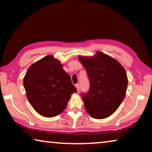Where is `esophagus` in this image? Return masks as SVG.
Masks as SVG:
<instances>
[{
    "label": "esophagus",
    "instance_id": "1",
    "mask_svg": "<svg viewBox=\"0 0 152 152\" xmlns=\"http://www.w3.org/2000/svg\"><path fill=\"white\" fill-rule=\"evenodd\" d=\"M75 86H76V89H77V91H79V90H80V85H78V84H76V85H75Z\"/></svg>",
    "mask_w": 152,
    "mask_h": 152
}]
</instances>
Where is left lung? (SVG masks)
<instances>
[{
  "instance_id": "1",
  "label": "left lung",
  "mask_w": 152,
  "mask_h": 152,
  "mask_svg": "<svg viewBox=\"0 0 152 152\" xmlns=\"http://www.w3.org/2000/svg\"><path fill=\"white\" fill-rule=\"evenodd\" d=\"M90 80V88L82 94L86 112L95 119L114 114L126 95L128 78L117 60L98 51L93 57L79 56Z\"/></svg>"
}]
</instances>
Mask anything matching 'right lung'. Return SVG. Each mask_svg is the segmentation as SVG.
Masks as SVG:
<instances>
[{"label": "right lung", "mask_w": 152, "mask_h": 152, "mask_svg": "<svg viewBox=\"0 0 152 152\" xmlns=\"http://www.w3.org/2000/svg\"><path fill=\"white\" fill-rule=\"evenodd\" d=\"M23 86L32 107L47 118L61 114L72 94L77 91L70 76L53 55L31 65L23 78Z\"/></svg>", "instance_id": "1"}]
</instances>
